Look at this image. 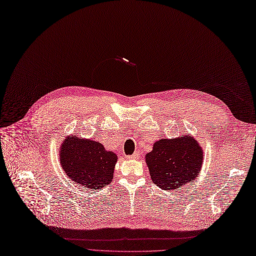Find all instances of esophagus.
<instances>
[{"label": "esophagus", "instance_id": "34e87169", "mask_svg": "<svg viewBox=\"0 0 256 256\" xmlns=\"http://www.w3.org/2000/svg\"><path fill=\"white\" fill-rule=\"evenodd\" d=\"M126 158H128V159H137V158H138V152H134V154H130V156H128Z\"/></svg>", "mask_w": 256, "mask_h": 256}]
</instances>
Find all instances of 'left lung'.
<instances>
[{
	"label": "left lung",
	"mask_w": 256,
	"mask_h": 256,
	"mask_svg": "<svg viewBox=\"0 0 256 256\" xmlns=\"http://www.w3.org/2000/svg\"><path fill=\"white\" fill-rule=\"evenodd\" d=\"M152 182L163 190H174L194 181L201 172L203 150L190 134L154 143L146 154Z\"/></svg>",
	"instance_id": "1"
}]
</instances>
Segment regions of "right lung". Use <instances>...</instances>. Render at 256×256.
<instances>
[{
    "label": "right lung",
    "mask_w": 256,
    "mask_h": 256,
    "mask_svg": "<svg viewBox=\"0 0 256 256\" xmlns=\"http://www.w3.org/2000/svg\"><path fill=\"white\" fill-rule=\"evenodd\" d=\"M117 154L100 142L71 135L62 143L60 160L64 172L76 184L100 190L113 180Z\"/></svg>",
    "instance_id": "1"
}]
</instances>
